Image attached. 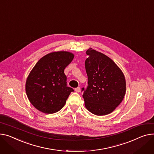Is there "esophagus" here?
<instances>
[{"label": "esophagus", "mask_w": 154, "mask_h": 154, "mask_svg": "<svg viewBox=\"0 0 154 154\" xmlns=\"http://www.w3.org/2000/svg\"><path fill=\"white\" fill-rule=\"evenodd\" d=\"M80 87H77V88H75V91H76V92H78V93H79V92H80Z\"/></svg>", "instance_id": "34e87169"}]
</instances>
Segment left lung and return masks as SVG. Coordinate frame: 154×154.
I'll list each match as a JSON object with an SVG mask.
<instances>
[{
	"mask_svg": "<svg viewBox=\"0 0 154 154\" xmlns=\"http://www.w3.org/2000/svg\"><path fill=\"white\" fill-rule=\"evenodd\" d=\"M86 53L88 56L85 62L88 85L86 89L82 88L85 106L95 115H106L124 98L125 77L120 68L107 56L91 48Z\"/></svg>",
	"mask_w": 154,
	"mask_h": 154,
	"instance_id": "8db88e82",
	"label": "left lung"
}]
</instances>
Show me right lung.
<instances>
[{
	"mask_svg": "<svg viewBox=\"0 0 154 154\" xmlns=\"http://www.w3.org/2000/svg\"><path fill=\"white\" fill-rule=\"evenodd\" d=\"M74 55L57 51L41 58L29 74L25 85L30 103L44 113L52 114L62 109L73 88L67 86L65 68Z\"/></svg>",
	"mask_w": 154,
	"mask_h": 154,
	"instance_id": "right-lung-1",
	"label": "right lung"
}]
</instances>
